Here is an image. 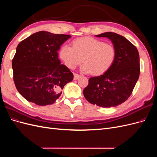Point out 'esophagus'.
<instances>
[{
    "mask_svg": "<svg viewBox=\"0 0 157 157\" xmlns=\"http://www.w3.org/2000/svg\"><path fill=\"white\" fill-rule=\"evenodd\" d=\"M80 77V75L77 73H74V80H77Z\"/></svg>",
    "mask_w": 157,
    "mask_h": 157,
    "instance_id": "esophagus-1",
    "label": "esophagus"
}]
</instances>
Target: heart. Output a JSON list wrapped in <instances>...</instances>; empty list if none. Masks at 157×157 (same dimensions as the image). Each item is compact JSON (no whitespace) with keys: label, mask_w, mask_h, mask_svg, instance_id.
<instances>
[{"label":"heart","mask_w":157,"mask_h":157,"mask_svg":"<svg viewBox=\"0 0 157 157\" xmlns=\"http://www.w3.org/2000/svg\"><path fill=\"white\" fill-rule=\"evenodd\" d=\"M72 46L63 45L59 50L60 58L70 69H75L82 59L83 73L100 75L107 72L115 60V47L95 38L75 39Z\"/></svg>","instance_id":"heart-1"}]
</instances>
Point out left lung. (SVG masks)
Listing matches in <instances>:
<instances>
[{
  "instance_id": "1",
  "label": "left lung",
  "mask_w": 157,
  "mask_h": 157,
  "mask_svg": "<svg viewBox=\"0 0 157 157\" xmlns=\"http://www.w3.org/2000/svg\"><path fill=\"white\" fill-rule=\"evenodd\" d=\"M96 36L111 40L116 58L107 72L89 79L83 94L93 105L107 108L116 107L130 97L139 78V52L129 40L117 33L106 32Z\"/></svg>"
}]
</instances>
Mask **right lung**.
<instances>
[{
    "instance_id": "add662e5",
    "label": "right lung",
    "mask_w": 157,
    "mask_h": 157,
    "mask_svg": "<svg viewBox=\"0 0 157 157\" xmlns=\"http://www.w3.org/2000/svg\"><path fill=\"white\" fill-rule=\"evenodd\" d=\"M71 37L39 31L20 42L12 59L13 81L26 100L44 106L54 103L73 74L60 64L58 51Z\"/></svg>"
}]
</instances>
